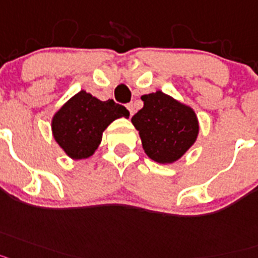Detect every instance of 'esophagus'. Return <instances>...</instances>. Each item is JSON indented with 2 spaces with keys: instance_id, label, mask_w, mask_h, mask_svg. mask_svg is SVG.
Masks as SVG:
<instances>
[{
  "instance_id": "esophagus-1",
  "label": "esophagus",
  "mask_w": 258,
  "mask_h": 258,
  "mask_svg": "<svg viewBox=\"0 0 258 258\" xmlns=\"http://www.w3.org/2000/svg\"><path fill=\"white\" fill-rule=\"evenodd\" d=\"M126 106L130 111V115H134V113H135V106H134V104H132V102H130V104H127Z\"/></svg>"
}]
</instances>
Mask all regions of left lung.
Here are the masks:
<instances>
[{"mask_svg":"<svg viewBox=\"0 0 258 258\" xmlns=\"http://www.w3.org/2000/svg\"><path fill=\"white\" fill-rule=\"evenodd\" d=\"M143 109L132 116L145 153L158 163L179 160L196 142L199 120L189 106L163 92L143 96Z\"/></svg>","mask_w":258,"mask_h":258,"instance_id":"1","label":"left lung"}]
</instances>
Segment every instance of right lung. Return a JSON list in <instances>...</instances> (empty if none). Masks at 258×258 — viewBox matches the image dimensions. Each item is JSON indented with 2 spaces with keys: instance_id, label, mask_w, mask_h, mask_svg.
<instances>
[{
  "instance_id": "obj_1",
  "label": "right lung",
  "mask_w": 258,
  "mask_h": 258,
  "mask_svg": "<svg viewBox=\"0 0 258 258\" xmlns=\"http://www.w3.org/2000/svg\"><path fill=\"white\" fill-rule=\"evenodd\" d=\"M120 116H130L124 106L113 100L100 101L86 91H80L53 116V136L69 157L74 160L88 158L101 143L105 128Z\"/></svg>"
}]
</instances>
